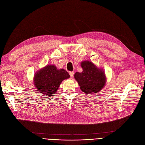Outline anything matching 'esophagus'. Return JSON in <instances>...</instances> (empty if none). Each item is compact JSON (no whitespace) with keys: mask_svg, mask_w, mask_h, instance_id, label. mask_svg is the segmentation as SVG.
Wrapping results in <instances>:
<instances>
[{"mask_svg":"<svg viewBox=\"0 0 145 145\" xmlns=\"http://www.w3.org/2000/svg\"><path fill=\"white\" fill-rule=\"evenodd\" d=\"M74 72H69V74H70V76H71V78H72L73 76V75H74Z\"/></svg>","mask_w":145,"mask_h":145,"instance_id":"obj_1","label":"esophagus"}]
</instances>
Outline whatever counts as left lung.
Segmentation results:
<instances>
[{"label":"left lung","instance_id":"obj_1","mask_svg":"<svg viewBox=\"0 0 145 145\" xmlns=\"http://www.w3.org/2000/svg\"><path fill=\"white\" fill-rule=\"evenodd\" d=\"M80 65L83 69L82 72L75 73L74 77L81 90L86 94L100 92L106 81L105 72L90 61H83Z\"/></svg>","mask_w":145,"mask_h":145}]
</instances>
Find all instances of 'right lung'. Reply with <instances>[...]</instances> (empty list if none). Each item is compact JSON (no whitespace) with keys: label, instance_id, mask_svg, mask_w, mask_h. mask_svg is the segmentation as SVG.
I'll use <instances>...</instances> for the list:
<instances>
[{"label":"right lung","instance_id":"1","mask_svg":"<svg viewBox=\"0 0 145 145\" xmlns=\"http://www.w3.org/2000/svg\"><path fill=\"white\" fill-rule=\"evenodd\" d=\"M69 77L63 69H58L55 65H47L35 73L34 83L43 96L50 97L56 92L62 82Z\"/></svg>","mask_w":145,"mask_h":145}]
</instances>
